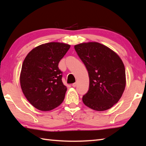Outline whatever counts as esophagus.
I'll use <instances>...</instances> for the list:
<instances>
[{
	"mask_svg": "<svg viewBox=\"0 0 146 146\" xmlns=\"http://www.w3.org/2000/svg\"><path fill=\"white\" fill-rule=\"evenodd\" d=\"M76 83H73V84H72V86H73V87H76Z\"/></svg>",
	"mask_w": 146,
	"mask_h": 146,
	"instance_id": "34e87169",
	"label": "esophagus"
}]
</instances>
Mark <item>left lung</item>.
<instances>
[{
	"mask_svg": "<svg viewBox=\"0 0 146 146\" xmlns=\"http://www.w3.org/2000/svg\"><path fill=\"white\" fill-rule=\"evenodd\" d=\"M80 60L87 69L88 91L83 96L86 106L97 111L109 109L121 98L125 87V70L115 52L98 42L75 46Z\"/></svg>",
	"mask_w": 146,
	"mask_h": 146,
	"instance_id": "1",
	"label": "left lung"
}]
</instances>
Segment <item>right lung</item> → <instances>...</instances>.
<instances>
[{"label":"right lung","instance_id":"1","mask_svg":"<svg viewBox=\"0 0 146 146\" xmlns=\"http://www.w3.org/2000/svg\"><path fill=\"white\" fill-rule=\"evenodd\" d=\"M70 45L48 42L31 51L22 66L20 83L27 100L37 109L49 111L58 107L67 88L62 82L58 63Z\"/></svg>","mask_w":146,"mask_h":146}]
</instances>
